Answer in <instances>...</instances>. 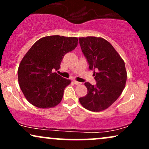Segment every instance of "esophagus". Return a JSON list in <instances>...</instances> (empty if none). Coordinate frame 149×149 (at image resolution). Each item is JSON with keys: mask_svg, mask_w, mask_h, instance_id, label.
<instances>
[{"mask_svg": "<svg viewBox=\"0 0 149 149\" xmlns=\"http://www.w3.org/2000/svg\"><path fill=\"white\" fill-rule=\"evenodd\" d=\"M73 83H74V84L76 85H81V83H80V82H78V81H76V80H73Z\"/></svg>", "mask_w": 149, "mask_h": 149, "instance_id": "1", "label": "esophagus"}]
</instances>
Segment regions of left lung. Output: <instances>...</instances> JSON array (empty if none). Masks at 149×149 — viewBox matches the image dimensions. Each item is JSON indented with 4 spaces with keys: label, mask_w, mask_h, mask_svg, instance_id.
<instances>
[{
    "label": "left lung",
    "mask_w": 149,
    "mask_h": 149,
    "mask_svg": "<svg viewBox=\"0 0 149 149\" xmlns=\"http://www.w3.org/2000/svg\"><path fill=\"white\" fill-rule=\"evenodd\" d=\"M79 43L90 69L97 70L93 73L96 85L85 83L88 94L80 97L79 102L89 111H102L112 105L123 91L127 80L125 65L111 44L103 38L80 37Z\"/></svg>",
    "instance_id": "1"
}]
</instances>
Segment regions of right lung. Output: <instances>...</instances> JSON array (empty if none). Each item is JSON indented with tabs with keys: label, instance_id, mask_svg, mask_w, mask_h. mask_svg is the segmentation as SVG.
<instances>
[{
	"label": "right lung",
	"instance_id": "right-lung-1",
	"mask_svg": "<svg viewBox=\"0 0 149 149\" xmlns=\"http://www.w3.org/2000/svg\"><path fill=\"white\" fill-rule=\"evenodd\" d=\"M78 38L50 36L37 40L26 53L18 68V81L24 95L32 105L49 109L58 105L71 83L55 72L64 54L78 45Z\"/></svg>",
	"mask_w": 149,
	"mask_h": 149
}]
</instances>
